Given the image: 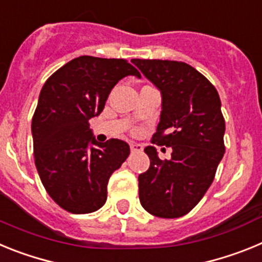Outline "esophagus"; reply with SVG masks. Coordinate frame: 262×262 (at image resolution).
Returning a JSON list of instances; mask_svg holds the SVG:
<instances>
[{
  "label": "esophagus",
  "mask_w": 262,
  "mask_h": 262,
  "mask_svg": "<svg viewBox=\"0 0 262 262\" xmlns=\"http://www.w3.org/2000/svg\"><path fill=\"white\" fill-rule=\"evenodd\" d=\"M129 148H131V152H142L143 151V145L139 144V143H129Z\"/></svg>",
  "instance_id": "1"
}]
</instances>
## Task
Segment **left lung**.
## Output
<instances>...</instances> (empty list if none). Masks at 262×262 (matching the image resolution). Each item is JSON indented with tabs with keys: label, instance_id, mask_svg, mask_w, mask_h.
I'll list each match as a JSON object with an SVG mask.
<instances>
[{
	"label": "left lung",
	"instance_id": "left-lung-1",
	"mask_svg": "<svg viewBox=\"0 0 262 262\" xmlns=\"http://www.w3.org/2000/svg\"><path fill=\"white\" fill-rule=\"evenodd\" d=\"M131 61L163 96V110L152 143L173 149L172 159L163 161L156 148H145L151 165L139 176V200L145 211L155 216H184L212 184L226 151L221 98L214 85L186 62Z\"/></svg>",
	"mask_w": 262,
	"mask_h": 262
}]
</instances>
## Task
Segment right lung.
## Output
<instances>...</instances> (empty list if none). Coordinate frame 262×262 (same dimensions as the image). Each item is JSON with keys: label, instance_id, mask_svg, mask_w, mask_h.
I'll use <instances>...</instances> for the list:
<instances>
[{"label": "right lung", "instance_id": "right-lung-1", "mask_svg": "<svg viewBox=\"0 0 262 262\" xmlns=\"http://www.w3.org/2000/svg\"><path fill=\"white\" fill-rule=\"evenodd\" d=\"M140 76L124 59L80 56L48 77L32 117L34 159L48 195L66 211L89 214L107 200V182L129 155L126 142L98 143L89 120L105 107L111 89ZM94 147L87 149V145Z\"/></svg>", "mask_w": 262, "mask_h": 262}]
</instances>
